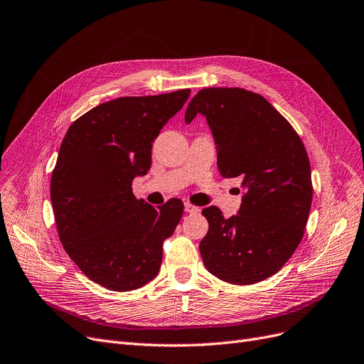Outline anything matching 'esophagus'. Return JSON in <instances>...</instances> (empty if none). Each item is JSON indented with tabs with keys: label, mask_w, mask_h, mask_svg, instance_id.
I'll return each mask as SVG.
<instances>
[{
	"label": "esophagus",
	"mask_w": 364,
	"mask_h": 364,
	"mask_svg": "<svg viewBox=\"0 0 364 364\" xmlns=\"http://www.w3.org/2000/svg\"><path fill=\"white\" fill-rule=\"evenodd\" d=\"M184 210L186 213H199V207L192 205L191 203H184Z\"/></svg>",
	"instance_id": "34e87169"
}]
</instances>
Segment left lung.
Masks as SVG:
<instances>
[{"mask_svg":"<svg viewBox=\"0 0 364 364\" xmlns=\"http://www.w3.org/2000/svg\"><path fill=\"white\" fill-rule=\"evenodd\" d=\"M205 115L225 178L241 177L246 195L237 216L220 208L203 214L208 232L199 243L207 270L234 285L276 274L304 235L312 205L309 156L299 133L270 102L245 88H204L186 109V123Z\"/></svg>","mask_w":364,"mask_h":364,"instance_id":"1","label":"left lung"}]
</instances>
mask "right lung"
<instances>
[{
  "instance_id": "add662e5",
  "label": "right lung",
  "mask_w": 364,
  "mask_h": 364,
  "mask_svg": "<svg viewBox=\"0 0 364 364\" xmlns=\"http://www.w3.org/2000/svg\"><path fill=\"white\" fill-rule=\"evenodd\" d=\"M189 96L187 88L102 103L61 142L50 178L58 237L80 272L106 289H138L160 270L184 205L172 198L154 208L136 199L132 181L150 169L154 139Z\"/></svg>"
}]
</instances>
